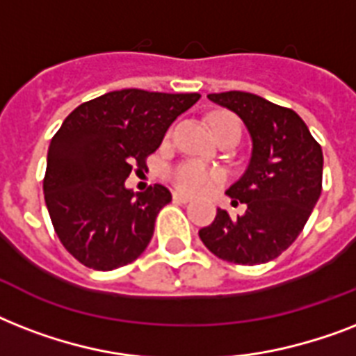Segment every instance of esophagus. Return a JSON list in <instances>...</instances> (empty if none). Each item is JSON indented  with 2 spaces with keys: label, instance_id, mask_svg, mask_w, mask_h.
<instances>
[{
  "label": "esophagus",
  "instance_id": "1",
  "mask_svg": "<svg viewBox=\"0 0 356 356\" xmlns=\"http://www.w3.org/2000/svg\"><path fill=\"white\" fill-rule=\"evenodd\" d=\"M190 200H192L190 195L181 194V192H173V201L175 203H190Z\"/></svg>",
  "mask_w": 356,
  "mask_h": 356
}]
</instances>
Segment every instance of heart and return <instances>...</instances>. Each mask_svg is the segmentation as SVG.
Returning <instances> with one entry per match:
<instances>
[{
  "label": "heart",
  "mask_w": 356,
  "mask_h": 356,
  "mask_svg": "<svg viewBox=\"0 0 356 356\" xmlns=\"http://www.w3.org/2000/svg\"><path fill=\"white\" fill-rule=\"evenodd\" d=\"M225 116L234 118L231 114L216 113L211 116V123H214L220 118H225ZM170 181H172L175 188L184 192V194H203L209 188H212V184H216L220 181V173L211 170V168H207L201 162L184 161L175 168H172Z\"/></svg>",
  "instance_id": "heart-1"
}]
</instances>
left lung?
<instances>
[{"label":"left lung","mask_w":356,"mask_h":356,"mask_svg":"<svg viewBox=\"0 0 356 356\" xmlns=\"http://www.w3.org/2000/svg\"><path fill=\"white\" fill-rule=\"evenodd\" d=\"M233 111L251 136L248 170L225 194L248 207L231 218L218 209L201 242L222 260L254 266L277 259L303 231L321 194L323 153L309 127L292 108L279 107L249 92L209 94Z\"/></svg>","instance_id":"1"}]
</instances>
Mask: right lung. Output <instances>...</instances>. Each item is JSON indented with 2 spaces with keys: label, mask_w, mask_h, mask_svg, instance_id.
I'll return each instance as SVG.
<instances>
[{
  "label": "right lung",
  "mask_w": 356,
  "mask_h": 356,
  "mask_svg": "<svg viewBox=\"0 0 356 356\" xmlns=\"http://www.w3.org/2000/svg\"><path fill=\"white\" fill-rule=\"evenodd\" d=\"M200 97L125 88L64 120L47 149L44 197L55 233L81 264L111 271L144 253L172 194L162 184L133 192L125 179Z\"/></svg>",
  "instance_id": "1"
}]
</instances>
